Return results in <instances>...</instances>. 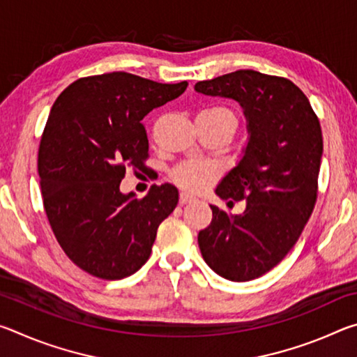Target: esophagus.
<instances>
[{"instance_id": "obj_1", "label": "esophagus", "mask_w": 357, "mask_h": 357, "mask_svg": "<svg viewBox=\"0 0 357 357\" xmlns=\"http://www.w3.org/2000/svg\"><path fill=\"white\" fill-rule=\"evenodd\" d=\"M193 202H197V198L195 197H192V195H189V193H185V192H183L179 195V204H190V203H193Z\"/></svg>"}]
</instances>
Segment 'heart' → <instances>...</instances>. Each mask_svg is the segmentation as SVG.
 Instances as JSON below:
<instances>
[{
    "label": "heart",
    "instance_id": "obj_1",
    "mask_svg": "<svg viewBox=\"0 0 357 357\" xmlns=\"http://www.w3.org/2000/svg\"><path fill=\"white\" fill-rule=\"evenodd\" d=\"M200 116L214 121V123L231 126L234 130L238 128V114L225 105L209 107L200 113ZM172 176L174 183L179 187H183V189L190 192H200L206 189L211 183H214L217 179V176H219V167L215 164H211V162L190 160L174 168Z\"/></svg>",
    "mask_w": 357,
    "mask_h": 357
}]
</instances>
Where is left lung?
Masks as SVG:
<instances>
[{"instance_id":"left-lung-1","label":"left lung","mask_w":357,"mask_h":357,"mask_svg":"<svg viewBox=\"0 0 357 357\" xmlns=\"http://www.w3.org/2000/svg\"><path fill=\"white\" fill-rule=\"evenodd\" d=\"M195 91L236 100L249 132L241 160L215 187L222 200H245L244 213L211 204L213 220L198 233V245L223 279L253 280L285 258L312 215L323 155L319 121L293 82L257 70L198 82Z\"/></svg>"}]
</instances>
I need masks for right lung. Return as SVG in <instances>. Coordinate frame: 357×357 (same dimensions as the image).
<instances>
[{"instance_id": "obj_1", "label": "right lung", "mask_w": 357, "mask_h": 357, "mask_svg": "<svg viewBox=\"0 0 357 357\" xmlns=\"http://www.w3.org/2000/svg\"><path fill=\"white\" fill-rule=\"evenodd\" d=\"M187 84L112 72L78 78L53 104L39 146L40 192L59 245L88 274L105 280L135 274L176 208L172 184L153 185L142 200L119 184L126 168H142L148 157L142 119Z\"/></svg>"}]
</instances>
